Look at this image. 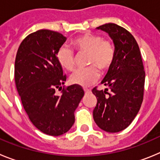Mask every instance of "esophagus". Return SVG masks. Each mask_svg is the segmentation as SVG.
<instances>
[{
	"mask_svg": "<svg viewBox=\"0 0 160 160\" xmlns=\"http://www.w3.org/2000/svg\"><path fill=\"white\" fill-rule=\"evenodd\" d=\"M84 91L86 94H88V93L91 92V90L90 89H87V88H84Z\"/></svg>",
	"mask_w": 160,
	"mask_h": 160,
	"instance_id": "esophagus-1",
	"label": "esophagus"
}]
</instances>
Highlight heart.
<instances>
[{
    "label": "heart",
    "mask_w": 160,
    "mask_h": 160,
    "mask_svg": "<svg viewBox=\"0 0 160 160\" xmlns=\"http://www.w3.org/2000/svg\"><path fill=\"white\" fill-rule=\"evenodd\" d=\"M72 45L78 53H87V65L84 69L77 70L70 77L73 84L88 87L99 78V69L102 72L108 70L115 59V46L114 42L103 38L98 33L87 32L80 35L72 41ZM57 60L61 66L67 71L75 69V57L73 51L67 46H61L57 52Z\"/></svg>",
    "instance_id": "b5f03b06"
}]
</instances>
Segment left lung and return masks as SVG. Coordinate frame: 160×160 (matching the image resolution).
Instances as JSON below:
<instances>
[{"label":"left lung","instance_id":"1","mask_svg":"<svg viewBox=\"0 0 160 160\" xmlns=\"http://www.w3.org/2000/svg\"><path fill=\"white\" fill-rule=\"evenodd\" d=\"M115 46V59L102 83L92 93L97 98L93 111L94 122L107 132L126 129L138 114L143 100L145 71L138 43L129 31L114 23L100 25ZM110 90L109 92L108 90Z\"/></svg>","mask_w":160,"mask_h":160}]
</instances>
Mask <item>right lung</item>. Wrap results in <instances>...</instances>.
Returning <instances> with one entry per match:
<instances>
[{"label": "right lung", "mask_w": 160, "mask_h": 160, "mask_svg": "<svg viewBox=\"0 0 160 160\" xmlns=\"http://www.w3.org/2000/svg\"><path fill=\"white\" fill-rule=\"evenodd\" d=\"M66 39L49 29L32 32L22 42L15 60V83L25 112L39 131L52 136L71 128L84 95L78 85L62 87L66 74L56 55ZM58 88L62 90L61 96L55 93Z\"/></svg>", "instance_id": "right-lung-1"}]
</instances>
